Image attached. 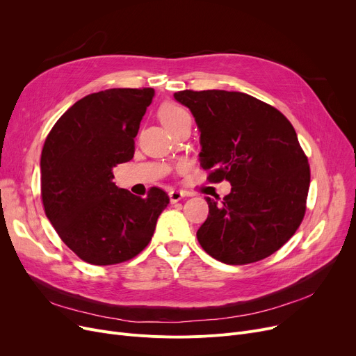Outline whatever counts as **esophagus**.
Here are the masks:
<instances>
[{"label":"esophagus","instance_id":"esophagus-1","mask_svg":"<svg viewBox=\"0 0 356 356\" xmlns=\"http://www.w3.org/2000/svg\"><path fill=\"white\" fill-rule=\"evenodd\" d=\"M168 197H170V202L172 203H177L179 200H181L183 197H184V193L183 192H180V191H170L168 192Z\"/></svg>","mask_w":356,"mask_h":356}]
</instances>
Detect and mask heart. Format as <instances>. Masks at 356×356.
<instances>
[{
	"instance_id": "obj_1",
	"label": "heart",
	"mask_w": 356,
	"mask_h": 356,
	"mask_svg": "<svg viewBox=\"0 0 356 356\" xmlns=\"http://www.w3.org/2000/svg\"><path fill=\"white\" fill-rule=\"evenodd\" d=\"M160 120L167 129H172L176 125H179L180 122H183L186 120H191V115H189V112L184 108H181L180 105L165 104L160 109Z\"/></svg>"
}]
</instances>
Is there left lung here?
<instances>
[{
    "label": "left lung",
    "mask_w": 356,
    "mask_h": 356,
    "mask_svg": "<svg viewBox=\"0 0 356 356\" xmlns=\"http://www.w3.org/2000/svg\"><path fill=\"white\" fill-rule=\"evenodd\" d=\"M200 133L199 161L211 181L228 180L220 203L197 229L202 248L220 263L264 259L294 235L306 212L307 157L290 121L274 106L242 92L180 90Z\"/></svg>",
    "instance_id": "obj_1"
}]
</instances>
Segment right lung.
Returning <instances> with one entry per match:
<instances>
[{"instance_id": "add662e5", "label": "right lung", "mask_w": 356, "mask_h": 356, "mask_svg": "<svg viewBox=\"0 0 356 356\" xmlns=\"http://www.w3.org/2000/svg\"><path fill=\"white\" fill-rule=\"evenodd\" d=\"M153 88L106 89L73 104L49 133L40 160L46 216L65 244L93 266L124 263L152 241L168 196L145 199L112 181L134 157V138Z\"/></svg>"}]
</instances>
